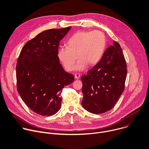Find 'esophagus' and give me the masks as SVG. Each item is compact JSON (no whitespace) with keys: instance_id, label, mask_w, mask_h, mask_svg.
I'll return each instance as SVG.
<instances>
[{"instance_id":"esophagus-1","label":"esophagus","mask_w":149,"mask_h":149,"mask_svg":"<svg viewBox=\"0 0 149 149\" xmlns=\"http://www.w3.org/2000/svg\"><path fill=\"white\" fill-rule=\"evenodd\" d=\"M80 77V73H75L74 74V77L76 79H79Z\"/></svg>"}]
</instances>
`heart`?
<instances>
[{"label":"heart","mask_w":149,"mask_h":149,"mask_svg":"<svg viewBox=\"0 0 149 149\" xmlns=\"http://www.w3.org/2000/svg\"><path fill=\"white\" fill-rule=\"evenodd\" d=\"M66 45L59 48V60L67 70L72 71L77 58H80L74 69L81 71L88 64L93 66L100 61L106 48L107 39L100 31H79L67 41Z\"/></svg>","instance_id":"1"}]
</instances>
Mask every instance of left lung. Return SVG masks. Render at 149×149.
Returning <instances> with one entry per match:
<instances>
[{"instance_id":"left-lung-1","label":"left lung","mask_w":149,"mask_h":149,"mask_svg":"<svg viewBox=\"0 0 149 149\" xmlns=\"http://www.w3.org/2000/svg\"><path fill=\"white\" fill-rule=\"evenodd\" d=\"M100 61L81 76L83 107L92 113L111 110L122 94L127 66L120 45L113 41Z\"/></svg>"}]
</instances>
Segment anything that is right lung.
<instances>
[{
  "instance_id": "1",
  "label": "right lung",
  "mask_w": 149,
  "mask_h": 149,
  "mask_svg": "<svg viewBox=\"0 0 149 149\" xmlns=\"http://www.w3.org/2000/svg\"><path fill=\"white\" fill-rule=\"evenodd\" d=\"M71 27L50 29L38 34L22 48L16 66L17 89L33 112L50 116L61 108V93L74 81L65 72L57 53L60 41Z\"/></svg>"
}]
</instances>
